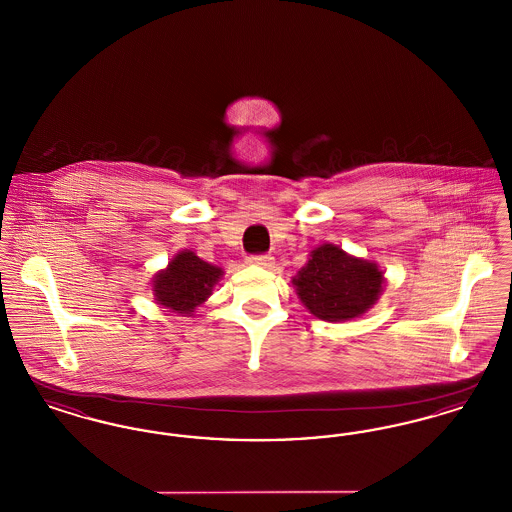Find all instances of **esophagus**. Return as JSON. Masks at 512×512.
Instances as JSON below:
<instances>
[{
    "instance_id": "34e87169",
    "label": "esophagus",
    "mask_w": 512,
    "mask_h": 512,
    "mask_svg": "<svg viewBox=\"0 0 512 512\" xmlns=\"http://www.w3.org/2000/svg\"><path fill=\"white\" fill-rule=\"evenodd\" d=\"M245 263L251 265V267L261 268H274V265H276L274 257H270V255H253V257H247Z\"/></svg>"
}]
</instances>
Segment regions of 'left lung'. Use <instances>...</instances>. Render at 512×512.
<instances>
[{
    "label": "left lung",
    "mask_w": 512,
    "mask_h": 512,
    "mask_svg": "<svg viewBox=\"0 0 512 512\" xmlns=\"http://www.w3.org/2000/svg\"><path fill=\"white\" fill-rule=\"evenodd\" d=\"M301 303L313 317L345 322L363 317L386 286L384 270L374 261L349 255L340 245L322 244L292 278Z\"/></svg>",
    "instance_id": "obj_1"
}]
</instances>
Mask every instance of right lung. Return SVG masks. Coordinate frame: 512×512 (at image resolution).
Returning <instances> with one entry per match:
<instances>
[{"label": "right lung", "mask_w": 512, "mask_h": 512, "mask_svg": "<svg viewBox=\"0 0 512 512\" xmlns=\"http://www.w3.org/2000/svg\"><path fill=\"white\" fill-rule=\"evenodd\" d=\"M224 270L199 259L194 251H178L169 265L151 280V292L157 305H163L180 317H192L213 293Z\"/></svg>", "instance_id": "add662e5"}]
</instances>
